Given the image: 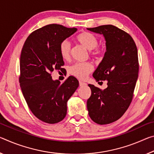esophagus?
Returning a JSON list of instances; mask_svg holds the SVG:
<instances>
[{"label":"esophagus","mask_w":154,"mask_h":154,"mask_svg":"<svg viewBox=\"0 0 154 154\" xmlns=\"http://www.w3.org/2000/svg\"><path fill=\"white\" fill-rule=\"evenodd\" d=\"M86 85H87L86 83H85V82H81V81L79 82V86H81V87H83V86H86Z\"/></svg>","instance_id":"1"}]
</instances>
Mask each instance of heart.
I'll list each match as a JSON object with an SVG mask.
<instances>
[{
    "instance_id": "1",
    "label": "heart",
    "mask_w": 154,
    "mask_h": 154,
    "mask_svg": "<svg viewBox=\"0 0 154 154\" xmlns=\"http://www.w3.org/2000/svg\"><path fill=\"white\" fill-rule=\"evenodd\" d=\"M76 40L80 45H82L86 49L91 51L92 55L96 57H99L103 53V50L99 47H97L98 45V40L94 34L87 31H84L79 33L76 37ZM60 54L64 60H68L70 57V44L68 40H63L60 43ZM93 70V66L90 62L76 63L72 65L69 68V73L73 76L79 79H84L87 77L89 73Z\"/></svg>"
}]
</instances>
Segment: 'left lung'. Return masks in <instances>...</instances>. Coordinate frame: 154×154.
<instances>
[{"mask_svg": "<svg viewBox=\"0 0 154 154\" xmlns=\"http://www.w3.org/2000/svg\"><path fill=\"white\" fill-rule=\"evenodd\" d=\"M103 35L106 51L92 76L107 82L103 90L88 84L91 96L87 101L90 119L99 125L120 119L130 106L138 76V51L132 38L115 26L108 24L87 28Z\"/></svg>", "mask_w": 154, "mask_h": 154, "instance_id": "8db88e82", "label": "left lung"}]
</instances>
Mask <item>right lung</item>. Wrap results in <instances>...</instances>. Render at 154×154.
Here are the masks:
<instances>
[{
	"mask_svg": "<svg viewBox=\"0 0 154 154\" xmlns=\"http://www.w3.org/2000/svg\"><path fill=\"white\" fill-rule=\"evenodd\" d=\"M77 31L52 24L31 33L24 42L20 59V86L29 109L38 119L53 124L62 121L67 101L79 86L73 76L61 84L51 72L64 64L59 47L63 40Z\"/></svg>",
	"mask_w": 154,
	"mask_h": 154,
	"instance_id": "right-lung-1",
	"label": "right lung"
}]
</instances>
